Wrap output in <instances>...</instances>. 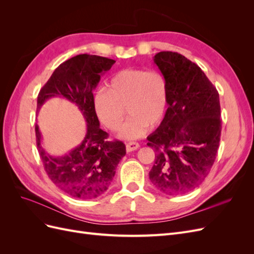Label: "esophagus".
<instances>
[{
	"mask_svg": "<svg viewBox=\"0 0 254 254\" xmlns=\"http://www.w3.org/2000/svg\"><path fill=\"white\" fill-rule=\"evenodd\" d=\"M139 147H140V145H139V143H136V142H128V143H126V150L128 152L136 150Z\"/></svg>",
	"mask_w": 254,
	"mask_h": 254,
	"instance_id": "1",
	"label": "esophagus"
}]
</instances>
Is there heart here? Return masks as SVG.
<instances>
[{
	"label": "heart",
	"mask_w": 254,
	"mask_h": 254,
	"mask_svg": "<svg viewBox=\"0 0 254 254\" xmlns=\"http://www.w3.org/2000/svg\"><path fill=\"white\" fill-rule=\"evenodd\" d=\"M98 119L111 131L118 130L125 140L142 136L147 127L158 126L165 117L168 88L164 75L156 70L124 68L115 73L107 89L99 90L93 99Z\"/></svg>",
	"instance_id": "b5f03b06"
}]
</instances>
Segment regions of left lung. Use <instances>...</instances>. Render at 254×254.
<instances>
[{
    "label": "left lung",
    "mask_w": 254,
    "mask_h": 254,
    "mask_svg": "<svg viewBox=\"0 0 254 254\" xmlns=\"http://www.w3.org/2000/svg\"><path fill=\"white\" fill-rule=\"evenodd\" d=\"M168 88V108L148 137L155 149L149 179L167 196L193 190L216 159L221 133L219 94L196 64L175 52L153 58Z\"/></svg>",
    "instance_id": "8db88e82"
}]
</instances>
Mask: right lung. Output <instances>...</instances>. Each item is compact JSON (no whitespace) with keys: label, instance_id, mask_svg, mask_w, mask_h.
<instances>
[{"label":"right lung","instance_id":"obj_1","mask_svg":"<svg viewBox=\"0 0 254 254\" xmlns=\"http://www.w3.org/2000/svg\"><path fill=\"white\" fill-rule=\"evenodd\" d=\"M115 60L80 54L61 64L41 88L37 111L51 97H64L74 103L87 122V133L77 147L61 157H53L41 145V133L36 124V141L49 178L67 195L79 199H94L109 189L115 168L126 155L122 141L108 140L99 127L93 104V90L103 73L109 71Z\"/></svg>","mask_w":254,"mask_h":254}]
</instances>
